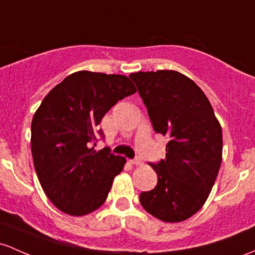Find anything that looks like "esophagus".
<instances>
[{"mask_svg": "<svg viewBox=\"0 0 255 255\" xmlns=\"http://www.w3.org/2000/svg\"><path fill=\"white\" fill-rule=\"evenodd\" d=\"M129 162L132 164H134V166H140V164H142V161L140 158H134V159H129Z\"/></svg>", "mask_w": 255, "mask_h": 255, "instance_id": "34e87169", "label": "esophagus"}]
</instances>
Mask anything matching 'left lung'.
<instances>
[{
	"label": "left lung",
	"instance_id": "left-lung-1",
	"mask_svg": "<svg viewBox=\"0 0 255 255\" xmlns=\"http://www.w3.org/2000/svg\"><path fill=\"white\" fill-rule=\"evenodd\" d=\"M156 133L167 135L166 159L150 164L157 185L141 192L142 208L164 223L197 213L212 191L223 159L222 126L208 98L174 70L130 74Z\"/></svg>",
	"mask_w": 255,
	"mask_h": 255
}]
</instances>
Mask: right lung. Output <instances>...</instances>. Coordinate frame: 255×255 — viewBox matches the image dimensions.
<instances>
[{
	"label": "right lung",
	"mask_w": 255,
	"mask_h": 255,
	"mask_svg": "<svg viewBox=\"0 0 255 255\" xmlns=\"http://www.w3.org/2000/svg\"><path fill=\"white\" fill-rule=\"evenodd\" d=\"M136 92L125 75L77 71L44 97L31 123L33 166L44 194L74 217L97 211L126 164L109 149L94 150L105 114Z\"/></svg>",
	"instance_id": "right-lung-1"
}]
</instances>
